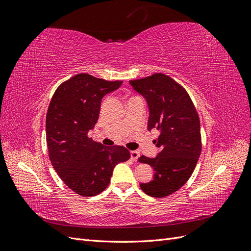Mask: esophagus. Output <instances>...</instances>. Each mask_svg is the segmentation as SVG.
Instances as JSON below:
<instances>
[{
  "instance_id": "esophagus-1",
  "label": "esophagus",
  "mask_w": 251,
  "mask_h": 251,
  "mask_svg": "<svg viewBox=\"0 0 251 251\" xmlns=\"http://www.w3.org/2000/svg\"><path fill=\"white\" fill-rule=\"evenodd\" d=\"M139 157V151H131V159L133 161H136Z\"/></svg>"
}]
</instances>
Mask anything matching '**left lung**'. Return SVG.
Wrapping results in <instances>:
<instances>
[{"instance_id":"8db88e82","label":"left lung","mask_w":251,"mask_h":251,"mask_svg":"<svg viewBox=\"0 0 251 251\" xmlns=\"http://www.w3.org/2000/svg\"><path fill=\"white\" fill-rule=\"evenodd\" d=\"M130 83L148 101L149 131H160L153 141L160 150L157 157L138 158L155 171L153 180L140 187L151 197L162 198L183 186L198 162L202 149L199 115L186 90L169 75L155 73Z\"/></svg>"}]
</instances>
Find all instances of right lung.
Segmentation results:
<instances>
[{"label":"right lung","instance_id":"add662e5","mask_svg":"<svg viewBox=\"0 0 251 251\" xmlns=\"http://www.w3.org/2000/svg\"><path fill=\"white\" fill-rule=\"evenodd\" d=\"M121 83L79 73L60 83L51 98L46 116L50 161L64 183L82 197L103 192L115 165L131 157L125 147L104 149L88 136L100 116L101 98Z\"/></svg>","mask_w":251,"mask_h":251}]
</instances>
